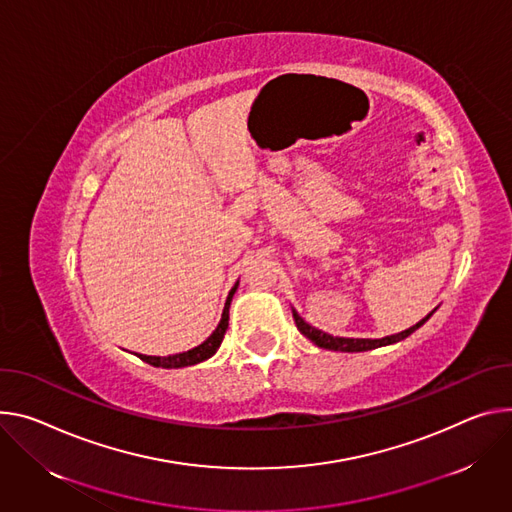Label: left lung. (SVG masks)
I'll return each mask as SVG.
<instances>
[{"instance_id":"left-lung-1","label":"left lung","mask_w":512,"mask_h":512,"mask_svg":"<svg viewBox=\"0 0 512 512\" xmlns=\"http://www.w3.org/2000/svg\"><path fill=\"white\" fill-rule=\"evenodd\" d=\"M435 312V310H433ZM431 312V314H433ZM294 314V320H296V327L300 329V333L310 339L314 345L322 347V349H331V351H347V353H355V351H369V349H376V347H384V345H392V343H398L402 339H406L408 335H412L418 327H423V324L431 318V314L427 318H423L421 322H416L414 327L398 333V335H392V337H384V339H345V337H333V335H327L322 333L314 327H310L308 322H304V318L292 310Z\"/></svg>"}]
</instances>
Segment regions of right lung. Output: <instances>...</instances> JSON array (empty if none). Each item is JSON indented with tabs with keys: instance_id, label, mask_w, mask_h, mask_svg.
I'll use <instances>...</instances> for the list:
<instances>
[{
	"instance_id": "right-lung-1",
	"label": "right lung",
	"mask_w": 512,
	"mask_h": 512,
	"mask_svg": "<svg viewBox=\"0 0 512 512\" xmlns=\"http://www.w3.org/2000/svg\"><path fill=\"white\" fill-rule=\"evenodd\" d=\"M237 286H239V282L235 284V288H232V290L228 292V298H226V304H224V310H222V318H220V322H218L216 331H214L202 345H198V347H194V349H190V351H185V353L169 355V357H151V355H138V357H141L143 361H147L149 365L165 367V369H169V367H188V365H196V363L206 361L208 357H212V355L218 351V347H220V343H222V339H224V333H226V329H228V308H230L232 294L237 292Z\"/></svg>"
}]
</instances>
